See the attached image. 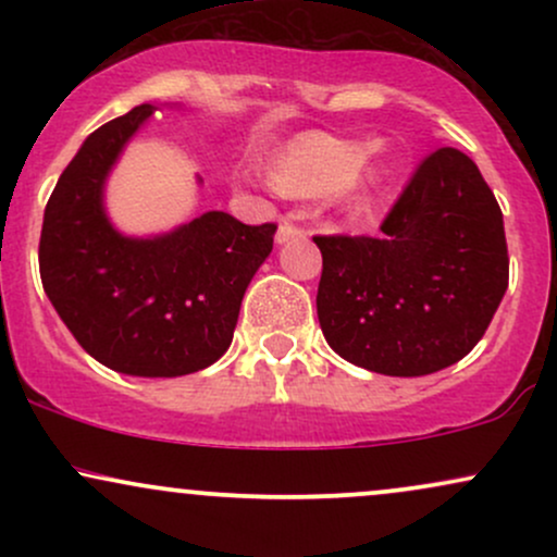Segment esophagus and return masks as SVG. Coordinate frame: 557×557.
<instances>
[{
  "label": "esophagus",
  "instance_id": "esophagus-1",
  "mask_svg": "<svg viewBox=\"0 0 557 557\" xmlns=\"http://www.w3.org/2000/svg\"><path fill=\"white\" fill-rule=\"evenodd\" d=\"M306 235V230L304 227H298V225H293V222H280V227H277V235H274V240L280 243V246H285V243H290V240H298V238H304Z\"/></svg>",
  "mask_w": 557,
  "mask_h": 557
}]
</instances>
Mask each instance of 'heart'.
I'll list each match as a JSON object with an SVG mask.
<instances>
[{
  "label": "heart",
  "instance_id": "1",
  "mask_svg": "<svg viewBox=\"0 0 557 557\" xmlns=\"http://www.w3.org/2000/svg\"><path fill=\"white\" fill-rule=\"evenodd\" d=\"M389 177L385 146L363 151L356 140L309 133L283 146L270 162V183L280 194L314 198L332 194L348 212H367Z\"/></svg>",
  "mask_w": 557,
  "mask_h": 557
}]
</instances>
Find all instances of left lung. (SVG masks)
I'll return each instance as SVG.
<instances>
[{"label": "left lung", "mask_w": 557, "mask_h": 557, "mask_svg": "<svg viewBox=\"0 0 557 557\" xmlns=\"http://www.w3.org/2000/svg\"><path fill=\"white\" fill-rule=\"evenodd\" d=\"M380 238L317 235V314L337 356L369 372L424 376L461 361L508 287L503 212L463 151L413 172Z\"/></svg>", "instance_id": "obj_1"}]
</instances>
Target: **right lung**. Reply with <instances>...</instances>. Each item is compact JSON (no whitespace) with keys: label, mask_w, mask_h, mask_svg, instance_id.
I'll use <instances>...</instances> for the list:
<instances>
[{"label":"right lung","mask_w":557,"mask_h":557,"mask_svg":"<svg viewBox=\"0 0 557 557\" xmlns=\"http://www.w3.org/2000/svg\"><path fill=\"white\" fill-rule=\"evenodd\" d=\"M157 112L133 107L83 140L44 209V293L88 356L120 374L183 376L233 343L240 300L277 225L207 212L164 235L131 238L104 209L107 177Z\"/></svg>","instance_id":"right-lung-1"}]
</instances>
